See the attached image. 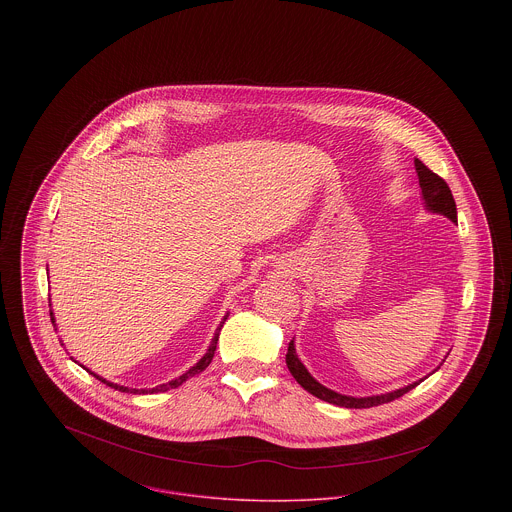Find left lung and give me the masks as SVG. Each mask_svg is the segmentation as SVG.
Here are the masks:
<instances>
[{
    "label": "left lung",
    "mask_w": 512,
    "mask_h": 512,
    "mask_svg": "<svg viewBox=\"0 0 512 512\" xmlns=\"http://www.w3.org/2000/svg\"><path fill=\"white\" fill-rule=\"evenodd\" d=\"M414 167H416V173H418V179H420V189H422V199H424V207L428 213H436V215H443L451 222H457V209H455V201H453V195L447 187V183L436 175L434 171H430L420 159H414ZM286 365L290 368L293 378L301 384V388H305L309 394H313L315 398L319 400H325L329 404H335V406H341V408H372V406H380V404H386V402H392L400 396H404L406 392H410L412 388H416L420 382H424L430 374H434L436 370H432L428 376L408 384V386H402V388H396L392 392H384V394H374V396H347V394H339L327 386H323L321 382H317L309 370L305 368V365L299 361L297 353H295V343L290 341V347H288V355H286ZM443 365V361H441Z\"/></svg>",
    "instance_id": "left-lung-1"
}]
</instances>
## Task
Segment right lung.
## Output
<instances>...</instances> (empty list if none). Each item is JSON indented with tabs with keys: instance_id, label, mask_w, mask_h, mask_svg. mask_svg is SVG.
I'll return each instance as SVG.
<instances>
[{
	"instance_id": "1",
	"label": "right lung",
	"mask_w": 512,
	"mask_h": 512,
	"mask_svg": "<svg viewBox=\"0 0 512 512\" xmlns=\"http://www.w3.org/2000/svg\"><path fill=\"white\" fill-rule=\"evenodd\" d=\"M226 317H228V313L222 317V321H220L219 327H217V331H215V337H213V341H211V345H209V349H207V353L201 357V361L197 363L195 366H191L187 372H183L179 378H175V380H169V382H165V384H159V386H155V388H142V390H138V388H128V386H120V384H114V382H110V380H106V378H102V376H98V374H94L92 370H88L86 368V372H90L94 378H98L100 382H104L106 386H110V388H114V390H120V392H130V394H153V392H167L169 388H177V386H181L187 378H191V376H195V374H199V372H203L207 366L211 365V361H213V357H215V351H217V343H219V335L220 329H222V325H224V321H226ZM51 321L55 323V317H53V311H51Z\"/></svg>"
}]
</instances>
